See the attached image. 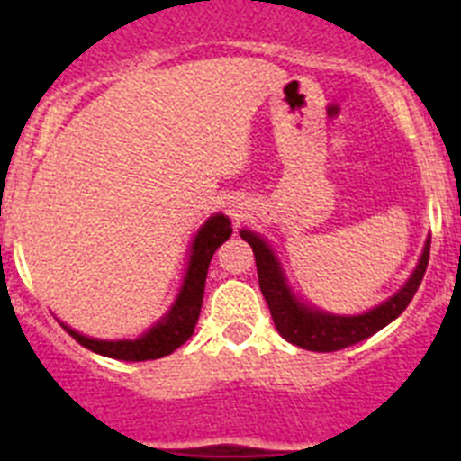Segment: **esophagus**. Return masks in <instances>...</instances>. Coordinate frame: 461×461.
Instances as JSON below:
<instances>
[{
	"label": "esophagus",
	"mask_w": 461,
	"mask_h": 461,
	"mask_svg": "<svg viewBox=\"0 0 461 461\" xmlns=\"http://www.w3.org/2000/svg\"><path fill=\"white\" fill-rule=\"evenodd\" d=\"M247 203L242 201V198H233V201H228V214L235 219V221H242L244 217H247Z\"/></svg>",
	"instance_id": "esophagus-1"
}]
</instances>
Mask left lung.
I'll use <instances>...</instances> for the list:
<instances>
[{"label":"left lung","mask_w":461,"mask_h":461,"mask_svg":"<svg viewBox=\"0 0 461 461\" xmlns=\"http://www.w3.org/2000/svg\"><path fill=\"white\" fill-rule=\"evenodd\" d=\"M240 238L244 242H249L251 249H254L260 293H263L267 307H270L276 332L291 344L316 353L339 351V348H346V346H353L357 341L376 335L378 330L393 323L399 313L409 307L415 291L420 286L427 263H429L431 244V238H427L415 270L411 272L404 286L399 288L394 295H390L385 303L376 304V307L365 313H357V316H339V313H330L319 307H312V304L303 303L293 293V288L288 286L286 275L281 270L275 249L258 233L242 228Z\"/></svg>","instance_id":"left-lung-1"}]
</instances>
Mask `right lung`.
<instances>
[{"label":"right lung","instance_id":"1","mask_svg":"<svg viewBox=\"0 0 461 461\" xmlns=\"http://www.w3.org/2000/svg\"><path fill=\"white\" fill-rule=\"evenodd\" d=\"M230 233H233L230 219L223 217V214H214V217L203 223L201 230L195 233L194 242H191L189 266H186V275L182 279V288L175 297L173 307L168 309L164 319L154 323L148 332H142L138 339H94V337L80 335L78 330L68 328L64 323L62 328L80 346L99 353V356L115 357V360L142 362L170 356L175 348H180L194 335V328L198 323V316H201L207 267H210L214 251L230 238Z\"/></svg>","mask_w":461,"mask_h":461}]
</instances>
